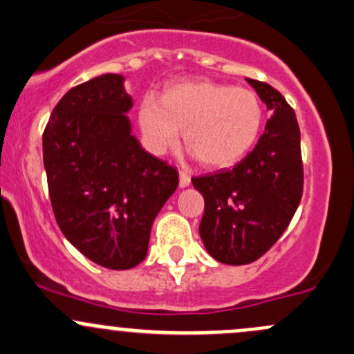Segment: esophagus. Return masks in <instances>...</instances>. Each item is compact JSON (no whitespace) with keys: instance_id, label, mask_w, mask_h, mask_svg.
I'll use <instances>...</instances> for the list:
<instances>
[{"instance_id":"1","label":"esophagus","mask_w":354,"mask_h":354,"mask_svg":"<svg viewBox=\"0 0 354 354\" xmlns=\"http://www.w3.org/2000/svg\"><path fill=\"white\" fill-rule=\"evenodd\" d=\"M189 181H192V178H189V174L187 173V171L180 169V187H181V188L188 187Z\"/></svg>"}]
</instances>
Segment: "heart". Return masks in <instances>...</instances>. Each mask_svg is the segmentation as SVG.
I'll return each mask as SVG.
<instances>
[{
	"instance_id": "heart-1",
	"label": "heart",
	"mask_w": 354,
	"mask_h": 354,
	"mask_svg": "<svg viewBox=\"0 0 354 354\" xmlns=\"http://www.w3.org/2000/svg\"><path fill=\"white\" fill-rule=\"evenodd\" d=\"M265 111L256 93L210 81H187L166 88L158 100H146L139 124L146 144L162 154L180 140L208 167L239 161L254 146Z\"/></svg>"
}]
</instances>
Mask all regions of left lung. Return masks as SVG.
Wrapping results in <instances>:
<instances>
[{
  "mask_svg": "<svg viewBox=\"0 0 354 354\" xmlns=\"http://www.w3.org/2000/svg\"><path fill=\"white\" fill-rule=\"evenodd\" d=\"M271 111L256 147L232 169L193 176L205 198L200 236L225 265H248L271 248L292 221L304 193L295 111L278 89L248 80Z\"/></svg>",
  "mask_w": 354,
  "mask_h": 354,
  "instance_id": "left-lung-1",
  "label": "left lung"
}]
</instances>
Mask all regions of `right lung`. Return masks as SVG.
Here are the masks:
<instances>
[{
	"instance_id": "obj_1",
	"label": "right lung",
	"mask_w": 354,
	"mask_h": 354,
	"mask_svg": "<svg viewBox=\"0 0 354 354\" xmlns=\"http://www.w3.org/2000/svg\"><path fill=\"white\" fill-rule=\"evenodd\" d=\"M120 74L71 88L42 136L55 221L88 259L109 270L144 261L156 215L178 188L176 167L130 133Z\"/></svg>"
}]
</instances>
